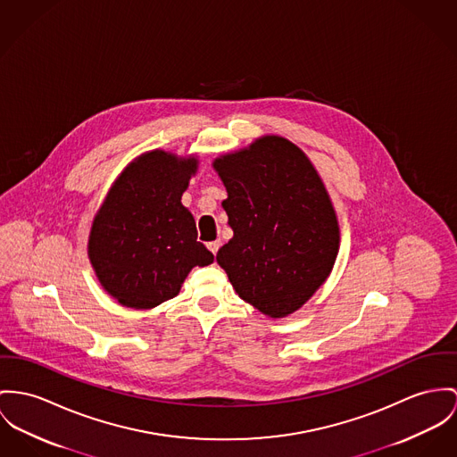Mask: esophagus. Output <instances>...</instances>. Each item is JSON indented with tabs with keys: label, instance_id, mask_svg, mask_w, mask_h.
<instances>
[{
	"label": "esophagus",
	"instance_id": "34e87169",
	"mask_svg": "<svg viewBox=\"0 0 457 457\" xmlns=\"http://www.w3.org/2000/svg\"><path fill=\"white\" fill-rule=\"evenodd\" d=\"M207 246H209V250H211L212 253L215 255V253H217V250H219V246H220V242H219V240H215V242L207 244Z\"/></svg>",
	"mask_w": 457,
	"mask_h": 457
}]
</instances>
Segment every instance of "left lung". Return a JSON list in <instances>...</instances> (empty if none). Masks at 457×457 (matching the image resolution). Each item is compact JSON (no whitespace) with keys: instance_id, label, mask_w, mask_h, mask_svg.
Wrapping results in <instances>:
<instances>
[{"instance_id":"1","label":"left lung","mask_w":457,"mask_h":457,"mask_svg":"<svg viewBox=\"0 0 457 457\" xmlns=\"http://www.w3.org/2000/svg\"><path fill=\"white\" fill-rule=\"evenodd\" d=\"M233 238L217 252L237 294L271 318L292 315L332 273L341 231L328 191L294 142L262 136L212 163Z\"/></svg>"}]
</instances>
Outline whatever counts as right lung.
<instances>
[{
    "label": "right lung",
    "mask_w": 457,
    "mask_h": 457,
    "mask_svg": "<svg viewBox=\"0 0 457 457\" xmlns=\"http://www.w3.org/2000/svg\"><path fill=\"white\" fill-rule=\"evenodd\" d=\"M196 170L195 154L153 149L130 162L107 191L92 220L88 259L121 306L156 308L176 297L195 266L213 262L180 202Z\"/></svg>",
    "instance_id": "add662e5"
}]
</instances>
